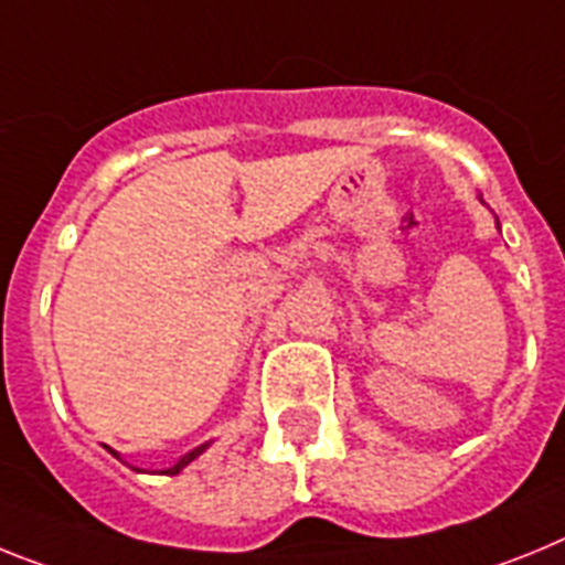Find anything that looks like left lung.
I'll use <instances>...</instances> for the list:
<instances>
[{
    "mask_svg": "<svg viewBox=\"0 0 565 565\" xmlns=\"http://www.w3.org/2000/svg\"><path fill=\"white\" fill-rule=\"evenodd\" d=\"M498 227H500V224H498Z\"/></svg>",
    "mask_w": 565,
    "mask_h": 565,
    "instance_id": "1",
    "label": "left lung"
}]
</instances>
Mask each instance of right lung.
<instances>
[{
  "instance_id": "1",
  "label": "right lung",
  "mask_w": 565,
  "mask_h": 565,
  "mask_svg": "<svg viewBox=\"0 0 565 565\" xmlns=\"http://www.w3.org/2000/svg\"><path fill=\"white\" fill-rule=\"evenodd\" d=\"M207 446H210V440H207V444H201V446H195V449H190V452H188V455H181V458H179V460H175V463H173V466H167V469H159V475H179V472H181V469H184V466H190V463H193V460H195V458H199V455H201V452H204V449H207ZM107 449H110V446H107ZM110 452H113V455H116V458H119V460H121V455H119V452H116V449H110ZM134 469H136V472H145V469H139V466H134Z\"/></svg>"
}]
</instances>
